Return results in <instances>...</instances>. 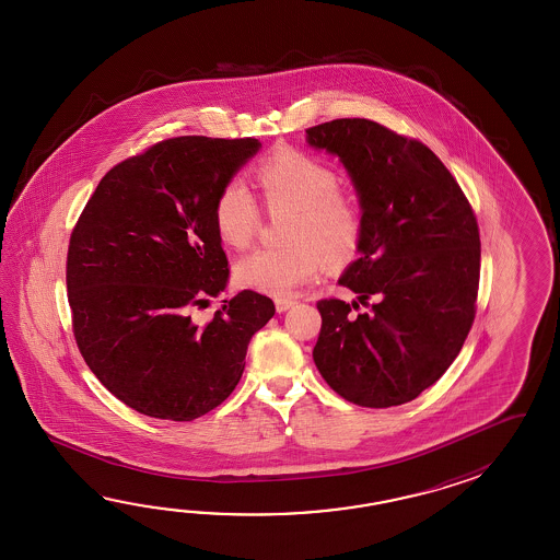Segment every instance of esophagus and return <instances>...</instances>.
I'll return each instance as SVG.
<instances>
[{"label":"esophagus","instance_id":"34e87169","mask_svg":"<svg viewBox=\"0 0 560 560\" xmlns=\"http://www.w3.org/2000/svg\"><path fill=\"white\" fill-rule=\"evenodd\" d=\"M296 304L294 298H276V310L278 312H285V310L292 308Z\"/></svg>","mask_w":560,"mask_h":560}]
</instances>
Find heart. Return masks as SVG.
Returning a JSON list of instances; mask_svg holds the SVG:
<instances>
[{
    "instance_id": "heart-1",
    "label": "heart",
    "mask_w": 560,
    "mask_h": 560,
    "mask_svg": "<svg viewBox=\"0 0 560 560\" xmlns=\"http://www.w3.org/2000/svg\"><path fill=\"white\" fill-rule=\"evenodd\" d=\"M256 179L270 214H288L285 246L258 248L240 258L234 275L240 284L270 296L292 294L314 282L324 260L345 262L362 236V210L340 190L328 164L294 148H282L256 167ZM260 208L248 186L228 182L214 200V226L232 248L250 244L260 228Z\"/></svg>"
}]
</instances>
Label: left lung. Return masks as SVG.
Returning <instances> with one entry per match:
<instances>
[{
  "instance_id": "obj_1",
  "label": "left lung",
  "mask_w": 560,
  "mask_h": 560,
  "mask_svg": "<svg viewBox=\"0 0 560 560\" xmlns=\"http://www.w3.org/2000/svg\"><path fill=\"white\" fill-rule=\"evenodd\" d=\"M306 140L340 158L362 208L360 258L338 280L358 302L316 304V369L348 402L405 405L448 370L475 322V212L439 155L372 119H332ZM358 303L370 310L354 315Z\"/></svg>"
}]
</instances>
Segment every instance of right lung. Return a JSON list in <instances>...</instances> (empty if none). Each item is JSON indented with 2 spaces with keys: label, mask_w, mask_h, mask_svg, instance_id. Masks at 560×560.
<instances>
[{
  "label": "right lung",
  "mask_w": 560,
  "mask_h": 560,
  "mask_svg": "<svg viewBox=\"0 0 560 560\" xmlns=\"http://www.w3.org/2000/svg\"><path fill=\"white\" fill-rule=\"evenodd\" d=\"M262 143L179 136L112 167L73 228L68 302L85 364L124 405L190 422L236 388L275 302L242 290L208 324L191 306L226 288L214 226L222 186Z\"/></svg>",
  "instance_id": "obj_1"
}]
</instances>
